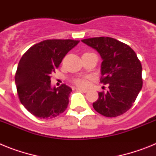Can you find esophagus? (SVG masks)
I'll return each mask as SVG.
<instances>
[{"instance_id":"1","label":"esophagus","mask_w":156,"mask_h":156,"mask_svg":"<svg viewBox=\"0 0 156 156\" xmlns=\"http://www.w3.org/2000/svg\"><path fill=\"white\" fill-rule=\"evenodd\" d=\"M76 89L77 90H80V91L83 92V93H87V92L88 91V90H87V89H83V88H80V87H76Z\"/></svg>"}]
</instances>
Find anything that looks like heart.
I'll return each mask as SVG.
<instances>
[{
  "label": "heart",
  "mask_w": 156,
  "mask_h": 156,
  "mask_svg": "<svg viewBox=\"0 0 156 156\" xmlns=\"http://www.w3.org/2000/svg\"><path fill=\"white\" fill-rule=\"evenodd\" d=\"M75 83L76 85H78L79 87H85L87 84V80L83 79V78H78V79H76L74 80Z\"/></svg>",
  "instance_id": "b5f03b06"
}]
</instances>
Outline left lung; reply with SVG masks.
Instances as JSON below:
<instances>
[{
    "mask_svg": "<svg viewBox=\"0 0 156 156\" xmlns=\"http://www.w3.org/2000/svg\"><path fill=\"white\" fill-rule=\"evenodd\" d=\"M102 58L101 83L107 92H99L93 107L106 117H116L131 108L142 88V66L134 51L127 44L108 37L82 40Z\"/></svg>",
    "mask_w": 156,
    "mask_h": 156,
    "instance_id": "8db88e82",
    "label": "left lung"
}]
</instances>
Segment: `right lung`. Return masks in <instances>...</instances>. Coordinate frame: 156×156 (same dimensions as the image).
I'll return each instance as SVG.
<instances>
[{"mask_svg":"<svg viewBox=\"0 0 156 156\" xmlns=\"http://www.w3.org/2000/svg\"><path fill=\"white\" fill-rule=\"evenodd\" d=\"M79 42L47 40L31 47L21 58L15 77L18 95L23 105L34 116L52 119L67 108L72 89L66 84L52 87L51 75Z\"/></svg>","mask_w":156,"mask_h":156,"instance_id":"add662e5","label":"right lung"}]
</instances>
